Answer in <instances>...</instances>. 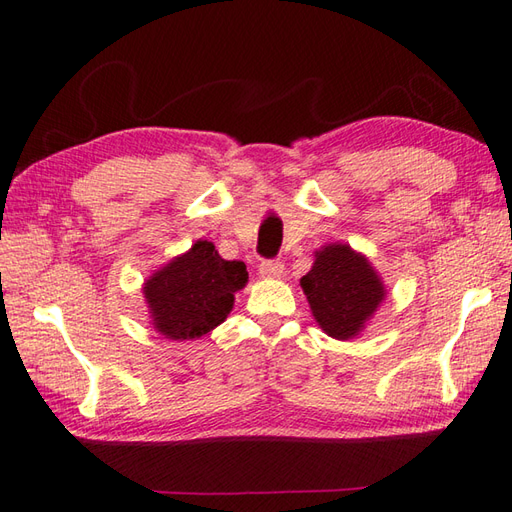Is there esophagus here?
<instances>
[{
	"label": "esophagus",
	"instance_id": "1",
	"mask_svg": "<svg viewBox=\"0 0 512 512\" xmlns=\"http://www.w3.org/2000/svg\"><path fill=\"white\" fill-rule=\"evenodd\" d=\"M282 269H285V265H282L280 260H263L258 267V274L263 278H280Z\"/></svg>",
	"mask_w": 512,
	"mask_h": 512
}]
</instances>
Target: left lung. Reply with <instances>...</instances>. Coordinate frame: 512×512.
<instances>
[{
	"mask_svg": "<svg viewBox=\"0 0 512 512\" xmlns=\"http://www.w3.org/2000/svg\"><path fill=\"white\" fill-rule=\"evenodd\" d=\"M300 287L317 326L339 342L366 331L388 293L370 260L346 243H328L317 249L313 267L302 276Z\"/></svg>",
	"mask_w": 512,
	"mask_h": 512,
	"instance_id": "obj_1",
	"label": "left lung"
}]
</instances>
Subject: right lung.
I'll return each mask as SVG.
<instances>
[{
  "label": "right lung",
  "mask_w": 512,
  "mask_h": 512,
  "mask_svg": "<svg viewBox=\"0 0 512 512\" xmlns=\"http://www.w3.org/2000/svg\"><path fill=\"white\" fill-rule=\"evenodd\" d=\"M247 278L245 263L221 258L210 241L199 238L144 280L153 328L175 342L203 337L225 322Z\"/></svg>",
  "instance_id": "1"
}]
</instances>
